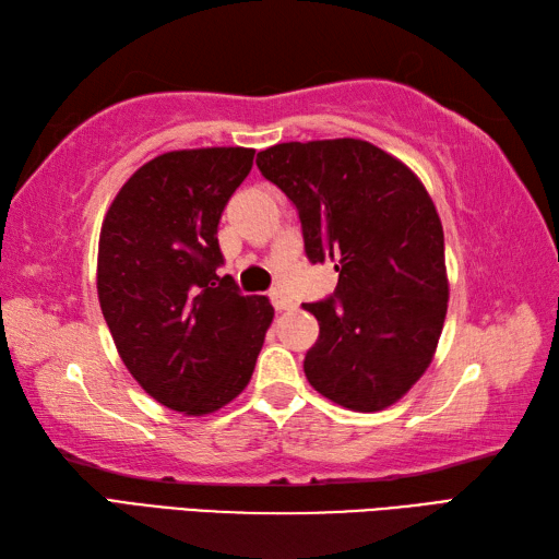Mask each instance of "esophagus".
Returning <instances> with one entry per match:
<instances>
[{
    "label": "esophagus",
    "instance_id": "34e87169",
    "mask_svg": "<svg viewBox=\"0 0 559 559\" xmlns=\"http://www.w3.org/2000/svg\"><path fill=\"white\" fill-rule=\"evenodd\" d=\"M269 298H271V305L276 307V312L290 310V307H293V300L288 298L286 293H281V290H271V293H269Z\"/></svg>",
    "mask_w": 559,
    "mask_h": 559
}]
</instances>
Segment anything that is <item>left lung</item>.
Returning a JSON list of instances; mask_svg holds the SVG:
<instances>
[{
	"mask_svg": "<svg viewBox=\"0 0 559 559\" xmlns=\"http://www.w3.org/2000/svg\"><path fill=\"white\" fill-rule=\"evenodd\" d=\"M257 168L298 209L305 254L334 261V295L305 302L319 338L305 374L343 408L396 403L432 362L449 283L444 233L423 182L360 139L290 141L257 153Z\"/></svg>",
	"mask_w": 559,
	"mask_h": 559,
	"instance_id": "obj_1",
	"label": "left lung"
}]
</instances>
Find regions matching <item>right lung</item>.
I'll return each mask as SVG.
<instances>
[{
	"mask_svg": "<svg viewBox=\"0 0 559 559\" xmlns=\"http://www.w3.org/2000/svg\"><path fill=\"white\" fill-rule=\"evenodd\" d=\"M252 148L170 151L129 177L105 213L98 300L117 353L163 406L223 408L249 384L273 307L218 276V221Z\"/></svg>",
	"mask_w": 559,
	"mask_h": 559,
	"instance_id": "right-lung-1",
	"label": "right lung"
}]
</instances>
